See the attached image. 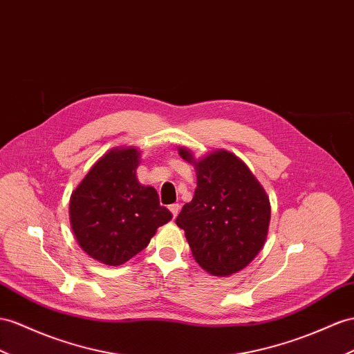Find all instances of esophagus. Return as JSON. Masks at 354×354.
I'll return each mask as SVG.
<instances>
[{"mask_svg":"<svg viewBox=\"0 0 354 354\" xmlns=\"http://www.w3.org/2000/svg\"><path fill=\"white\" fill-rule=\"evenodd\" d=\"M169 209H170V212H171V214H174V218H176V215L179 214L180 206H179L178 203H174V205H170V206H169Z\"/></svg>","mask_w":354,"mask_h":354,"instance_id":"1","label":"esophagus"}]
</instances>
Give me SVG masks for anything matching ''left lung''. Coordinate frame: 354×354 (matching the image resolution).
<instances>
[{"mask_svg": "<svg viewBox=\"0 0 354 354\" xmlns=\"http://www.w3.org/2000/svg\"><path fill=\"white\" fill-rule=\"evenodd\" d=\"M179 156L196 169L193 201L178 215L193 257L214 277L247 268L263 248L270 221L265 188L239 157L215 149L202 158L184 148Z\"/></svg>", "mask_w": 354, "mask_h": 354, "instance_id": "8db88e82", "label": "left lung"}]
</instances>
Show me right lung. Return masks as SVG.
<instances>
[{"label":"right lung","instance_id":"1","mask_svg":"<svg viewBox=\"0 0 354 354\" xmlns=\"http://www.w3.org/2000/svg\"><path fill=\"white\" fill-rule=\"evenodd\" d=\"M139 165V148H112L70 196V225L79 247L103 265L129 261L171 220L157 189L138 180Z\"/></svg>","mask_w":354,"mask_h":354}]
</instances>
